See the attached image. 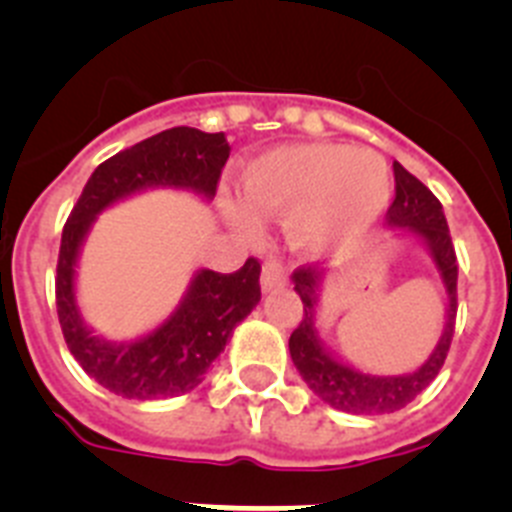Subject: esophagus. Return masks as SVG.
Here are the masks:
<instances>
[{"instance_id":"1","label":"esophagus","mask_w":512,"mask_h":512,"mask_svg":"<svg viewBox=\"0 0 512 512\" xmlns=\"http://www.w3.org/2000/svg\"><path fill=\"white\" fill-rule=\"evenodd\" d=\"M288 280V267L280 260H267L262 267V290H273L278 285H285Z\"/></svg>"}]
</instances>
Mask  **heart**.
Segmentation results:
<instances>
[{"mask_svg":"<svg viewBox=\"0 0 512 512\" xmlns=\"http://www.w3.org/2000/svg\"><path fill=\"white\" fill-rule=\"evenodd\" d=\"M245 199L229 204V216L245 229L257 227V214L285 216L290 237L301 247L321 239L326 209L334 219H352L367 229L385 214L393 196L388 160L370 147L303 142L257 155L242 170Z\"/></svg>","mask_w":512,"mask_h":512,"instance_id":"b5f03b06","label":"heart"}]
</instances>
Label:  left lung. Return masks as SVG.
Returning <instances> with one entry per match:
<instances>
[{"label": "left lung", "mask_w": 512, "mask_h": 512, "mask_svg": "<svg viewBox=\"0 0 512 512\" xmlns=\"http://www.w3.org/2000/svg\"><path fill=\"white\" fill-rule=\"evenodd\" d=\"M393 170L395 201L388 209V227L405 237L418 239L426 247L446 293L444 331L431 354L423 359V365L403 375H372L336 357L326 347L319 331V301L326 273L319 267H301L290 275L293 288L303 301V319L288 342L290 359L301 372L303 382L324 403H329L336 411L354 413V416H380V413L400 411L421 390H426L444 365L451 336H454V319H457V255L451 245L444 209L434 193L416 176H411L403 165L393 163Z\"/></svg>", "instance_id": "left-lung-1"}]
</instances>
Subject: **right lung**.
<instances>
[{
    "mask_svg": "<svg viewBox=\"0 0 512 512\" xmlns=\"http://www.w3.org/2000/svg\"><path fill=\"white\" fill-rule=\"evenodd\" d=\"M229 150L224 132L209 135L193 127H173L147 137L91 173L63 227L55 278L63 336L78 365L122 398L163 400L196 388L232 339L234 326L260 303V262L250 257L229 275L196 270L181 303L163 324L137 339L112 342L96 334L78 308L81 247L101 211L142 191L178 188L211 201Z\"/></svg>",
    "mask_w": 512,
    "mask_h": 512,
    "instance_id": "1",
    "label": "right lung"
}]
</instances>
